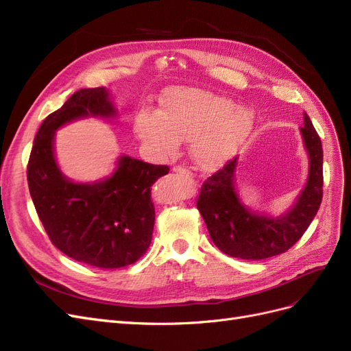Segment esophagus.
Instances as JSON below:
<instances>
[{"label":"esophagus","mask_w":351,"mask_h":351,"mask_svg":"<svg viewBox=\"0 0 351 351\" xmlns=\"http://www.w3.org/2000/svg\"><path fill=\"white\" fill-rule=\"evenodd\" d=\"M173 172L175 173H179V175H185V176H189L191 175V172L188 171L186 167H182V166H175L173 167Z\"/></svg>","instance_id":"esophagus-1"}]
</instances>
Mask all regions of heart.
Here are the masks:
<instances>
[{"label": "heart", "instance_id": "b5f03b06", "mask_svg": "<svg viewBox=\"0 0 351 351\" xmlns=\"http://www.w3.org/2000/svg\"><path fill=\"white\" fill-rule=\"evenodd\" d=\"M254 127V115L223 95L199 88H175L162 99L160 112L143 108L134 131L149 150L173 156L180 141L204 169L217 167L236 153Z\"/></svg>", "mask_w": 351, "mask_h": 351}]
</instances>
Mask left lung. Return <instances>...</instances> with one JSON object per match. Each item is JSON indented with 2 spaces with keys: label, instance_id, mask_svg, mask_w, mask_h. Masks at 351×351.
<instances>
[{
  "label": "left lung",
  "instance_id": "8db88e82",
  "mask_svg": "<svg viewBox=\"0 0 351 351\" xmlns=\"http://www.w3.org/2000/svg\"><path fill=\"white\" fill-rule=\"evenodd\" d=\"M309 154L306 186L286 214L268 217L245 207L234 191L237 157L211 175L201 186L197 208L204 219L211 241L233 258L265 259L286 252L306 232L322 201V144L311 118L304 114L300 127Z\"/></svg>",
  "mask_w": 351,
  "mask_h": 351
}]
</instances>
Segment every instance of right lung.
Returning a JSON list of instances; mask_svg holds the SVG:
<instances>
[{
  "label": "right lung",
  "mask_w": 351,
  "mask_h": 351,
  "mask_svg": "<svg viewBox=\"0 0 351 351\" xmlns=\"http://www.w3.org/2000/svg\"><path fill=\"white\" fill-rule=\"evenodd\" d=\"M115 115L105 87L78 90L45 118L27 165L30 197L51 242L75 261L104 269L131 265L149 250L154 228L152 185L169 167L121 156L112 176L75 184L56 165L53 138L71 121Z\"/></svg>",
  "instance_id": "1"
}]
</instances>
